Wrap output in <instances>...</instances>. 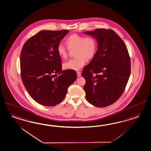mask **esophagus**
Masks as SVG:
<instances>
[{
    "label": "esophagus",
    "mask_w": 151,
    "mask_h": 151,
    "mask_svg": "<svg viewBox=\"0 0 151 151\" xmlns=\"http://www.w3.org/2000/svg\"><path fill=\"white\" fill-rule=\"evenodd\" d=\"M77 73L78 77H81V73L80 72H79V71H78L77 72Z\"/></svg>",
    "instance_id": "esophagus-1"
}]
</instances>
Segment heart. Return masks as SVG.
<instances>
[{
	"instance_id": "obj_1",
	"label": "heart",
	"mask_w": 151,
	"mask_h": 151,
	"mask_svg": "<svg viewBox=\"0 0 151 151\" xmlns=\"http://www.w3.org/2000/svg\"><path fill=\"white\" fill-rule=\"evenodd\" d=\"M65 42L67 48L59 44L57 47V52L62 58L67 57L68 50L74 49L75 57L66 61L63 64L65 69L78 70L81 69L86 63V60H89L95 55L97 49V41L91 36L84 37L83 36L73 34L65 39Z\"/></svg>"
}]
</instances>
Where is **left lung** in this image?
<instances>
[{
    "instance_id": "obj_1",
    "label": "left lung",
    "mask_w": 151,
    "mask_h": 151,
    "mask_svg": "<svg viewBox=\"0 0 151 151\" xmlns=\"http://www.w3.org/2000/svg\"><path fill=\"white\" fill-rule=\"evenodd\" d=\"M96 39L98 50L91 62L84 67V91L87 101L104 108L116 102L125 91L131 73L127 47L114 31L96 29L84 32Z\"/></svg>"
}]
</instances>
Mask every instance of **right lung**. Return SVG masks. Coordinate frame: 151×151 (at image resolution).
Returning <instances> with one entry per match:
<instances>
[{
    "label": "right lung",
    "instance_id": "add662e5",
    "mask_svg": "<svg viewBox=\"0 0 151 151\" xmlns=\"http://www.w3.org/2000/svg\"><path fill=\"white\" fill-rule=\"evenodd\" d=\"M69 31L42 30L24 43L20 55L22 81L29 95L46 106L60 103L77 77L74 70H62L57 47ZM60 74L56 77L57 74Z\"/></svg>",
    "mask_w": 151,
    "mask_h": 151
}]
</instances>
